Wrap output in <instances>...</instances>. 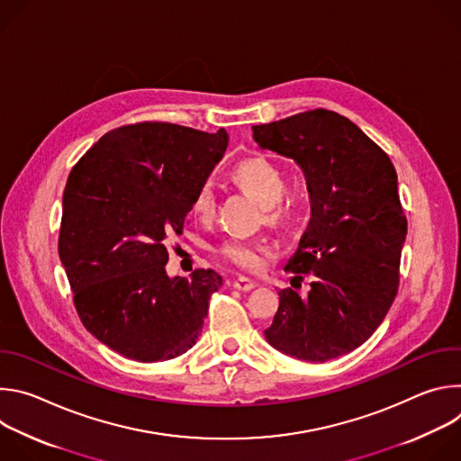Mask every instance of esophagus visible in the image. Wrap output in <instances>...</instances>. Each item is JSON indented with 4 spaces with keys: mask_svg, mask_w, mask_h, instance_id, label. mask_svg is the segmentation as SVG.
I'll return each instance as SVG.
<instances>
[{
    "mask_svg": "<svg viewBox=\"0 0 461 461\" xmlns=\"http://www.w3.org/2000/svg\"><path fill=\"white\" fill-rule=\"evenodd\" d=\"M233 286L237 290H240V292H249V290H253L257 286V283L253 279H249V277H237L233 281Z\"/></svg>",
    "mask_w": 461,
    "mask_h": 461,
    "instance_id": "obj_1",
    "label": "esophagus"
}]
</instances>
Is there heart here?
<instances>
[{"label":"heart","mask_w":461,"mask_h":461,"mask_svg":"<svg viewBox=\"0 0 461 461\" xmlns=\"http://www.w3.org/2000/svg\"><path fill=\"white\" fill-rule=\"evenodd\" d=\"M231 175L233 180L244 191L253 194L260 206L265 208L267 222L272 226H286L295 221L299 213V201L286 193V171L281 164L268 157L251 155L242 158L233 167ZM215 191L210 182H204L194 191L191 212L199 221L208 222L215 215ZM219 253L233 267L246 272H255L265 265L270 249L262 242L233 237L219 248Z\"/></svg>","instance_id":"obj_1"}]
</instances>
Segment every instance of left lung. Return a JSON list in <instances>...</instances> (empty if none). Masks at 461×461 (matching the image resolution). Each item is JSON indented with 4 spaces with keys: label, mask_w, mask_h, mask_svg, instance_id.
<instances>
[{
    "label": "left lung",
    "mask_w": 461,
    "mask_h": 461,
    "mask_svg": "<svg viewBox=\"0 0 461 461\" xmlns=\"http://www.w3.org/2000/svg\"><path fill=\"white\" fill-rule=\"evenodd\" d=\"M253 140L304 173L312 219L286 270L308 295L279 290L265 330L279 352L324 363L361 347L398 294L407 219L388 155L348 118L313 109L253 125Z\"/></svg>",
    "instance_id": "left-lung-1"
}]
</instances>
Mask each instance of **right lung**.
Returning a JSON list of instances; mask_svg holds the SVG:
<instances>
[{"label":"right lung","mask_w":461,"mask_h":461,"mask_svg":"<svg viewBox=\"0 0 461 461\" xmlns=\"http://www.w3.org/2000/svg\"><path fill=\"white\" fill-rule=\"evenodd\" d=\"M226 129L142 122L105 133L63 191L58 251L87 330L142 363L187 352L203 332L213 270L169 277L167 240L180 235L199 189L224 157Z\"/></svg>","instance_id":"obj_1"}]
</instances>
